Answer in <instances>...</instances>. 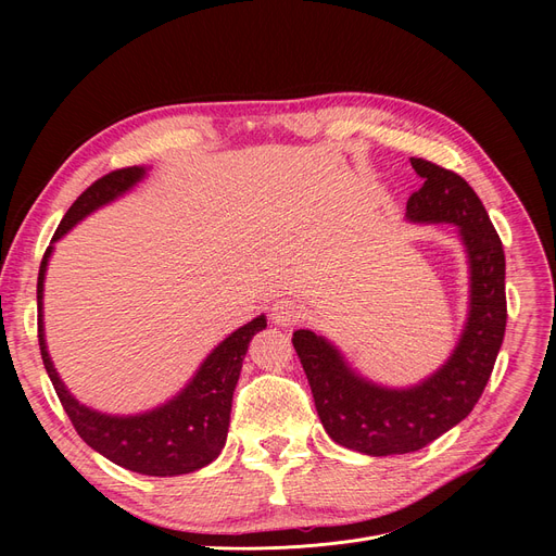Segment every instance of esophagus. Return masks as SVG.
Masks as SVG:
<instances>
[{
  "instance_id": "obj_1",
  "label": "esophagus",
  "mask_w": 556,
  "mask_h": 556,
  "mask_svg": "<svg viewBox=\"0 0 556 556\" xmlns=\"http://www.w3.org/2000/svg\"><path fill=\"white\" fill-rule=\"evenodd\" d=\"M270 317H273V323L279 327H293V325L302 323L304 308L293 298H281L270 306Z\"/></svg>"
}]
</instances>
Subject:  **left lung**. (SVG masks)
<instances>
[{"instance_id":"obj_1","label":"left lung","mask_w":556,"mask_h":556,"mask_svg":"<svg viewBox=\"0 0 556 556\" xmlns=\"http://www.w3.org/2000/svg\"><path fill=\"white\" fill-rule=\"evenodd\" d=\"M421 189L405 218L455 225L469 266V313L448 361L410 388H388L356 371L340 349L308 329L293 333L315 410L333 442L371 457L415 453L469 417L498 358L507 325L505 252L484 204L457 173L410 157Z\"/></svg>"}]
</instances>
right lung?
<instances>
[{
	"instance_id": "add662e5",
	"label": "right lung",
	"mask_w": 556,
	"mask_h": 556,
	"mask_svg": "<svg viewBox=\"0 0 556 556\" xmlns=\"http://www.w3.org/2000/svg\"><path fill=\"white\" fill-rule=\"evenodd\" d=\"M146 175H149V166L112 170L92 187H87L63 216L53 233L51 245L42 256L38 273V340L42 363L53 390L58 399H61L76 432L80 434V440L128 471L170 478L193 473L220 455L227 440L231 396L233 388L239 383L248 344L261 329L268 327L266 315L254 317L252 323L239 327L223 342H218L178 394L153 407V410L137 415L99 413L94 407L80 403L67 390L49 356L42 315L45 277L49 258L53 254V243L61 241L70 229H74L97 210L126 195Z\"/></svg>"
}]
</instances>
